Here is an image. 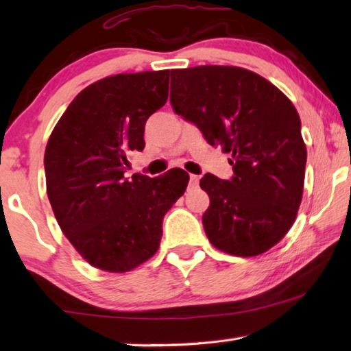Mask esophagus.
I'll list each match as a JSON object with an SVG mask.
<instances>
[{
    "label": "esophagus",
    "instance_id": "obj_1",
    "mask_svg": "<svg viewBox=\"0 0 351 351\" xmlns=\"http://www.w3.org/2000/svg\"><path fill=\"white\" fill-rule=\"evenodd\" d=\"M199 184V176L198 175H190V186L197 187Z\"/></svg>",
    "mask_w": 351,
    "mask_h": 351
}]
</instances>
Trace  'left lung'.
Instances as JSON below:
<instances>
[{"mask_svg":"<svg viewBox=\"0 0 351 351\" xmlns=\"http://www.w3.org/2000/svg\"><path fill=\"white\" fill-rule=\"evenodd\" d=\"M170 75L176 114L230 154L229 181L210 173L199 181L210 198L203 215L207 239L237 257L266 252L291 229L304 193L299 112L278 88L245 68L206 64Z\"/></svg>","mask_w":351,"mask_h":351,"instance_id":"1","label":"left lung"}]
</instances>
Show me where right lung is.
<instances>
[{
  "label": "right lung",
  "mask_w": 351,
  "mask_h": 351,
  "mask_svg": "<svg viewBox=\"0 0 351 351\" xmlns=\"http://www.w3.org/2000/svg\"><path fill=\"white\" fill-rule=\"evenodd\" d=\"M169 71L117 74L77 94L45 152L47 198L62 232L94 268L127 272L152 258L162 219L186 192L184 170L125 178L130 150L167 102Z\"/></svg>",
  "instance_id": "1"
}]
</instances>
